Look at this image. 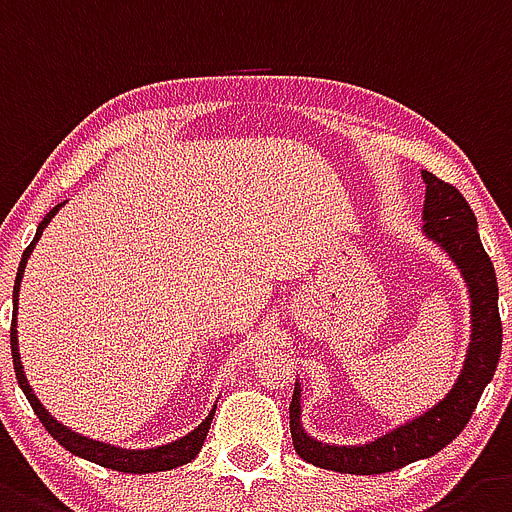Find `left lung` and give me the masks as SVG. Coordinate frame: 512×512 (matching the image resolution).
Returning <instances> with one entry per match:
<instances>
[{
	"label": "left lung",
	"mask_w": 512,
	"mask_h": 512,
	"mask_svg": "<svg viewBox=\"0 0 512 512\" xmlns=\"http://www.w3.org/2000/svg\"><path fill=\"white\" fill-rule=\"evenodd\" d=\"M423 181H426L423 229L457 262L472 298V342L464 359V370L446 398L439 400V405L365 446H329L303 434L301 393L296 388L290 400V436L298 457L313 467L344 474H382L405 467L416 459L434 457L436 451L462 434V428L467 426L480 403L482 390L495 375L503 349L495 267L477 234L474 211L469 209L457 186L441 181L428 170H423Z\"/></svg>",
	"instance_id": "1"
}]
</instances>
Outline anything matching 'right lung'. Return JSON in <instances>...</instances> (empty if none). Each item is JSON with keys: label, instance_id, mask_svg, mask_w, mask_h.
Listing matches in <instances>:
<instances>
[{"label": "right lung", "instance_id": "right-lung-1", "mask_svg": "<svg viewBox=\"0 0 512 512\" xmlns=\"http://www.w3.org/2000/svg\"><path fill=\"white\" fill-rule=\"evenodd\" d=\"M61 206L63 204H58L55 209H50L48 214H45V219L40 222L38 232H35V239H32L30 245H27V250L22 252L20 270H17V278H15V293H12V313H15V319H12L9 342H12V362H15V375H17V382H20L22 393L27 395V400H30V405H32V411H35V416L40 418V423L45 426V431H48V434L53 436L58 444L66 446L71 454H76V457H84V459H89V462L101 464V467L117 469V472H130V474H150V472H165V469L183 467V464L191 462V459L201 451V446H204V439H206V434H209L214 411H211L209 416L199 423V426L193 428L191 434L183 436V439H178V441H173V444H165V446H158V449H145V451H127V449H117V446L99 444V441H91V439H86V436H78V434H73V431H68L63 423H58L48 411H45L43 405H40V400L35 398V393H32L30 382H27V377H25V370H22L20 349H17V301H20V280H22V273H25L27 257H30L32 247H35V242L40 239L43 229L48 227V222L53 219L55 211L61 209Z\"/></svg>", "mask_w": 512, "mask_h": 512}]
</instances>
